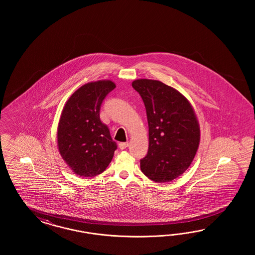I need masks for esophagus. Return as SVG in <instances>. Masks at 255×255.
<instances>
[{"instance_id": "34e87169", "label": "esophagus", "mask_w": 255, "mask_h": 255, "mask_svg": "<svg viewBox=\"0 0 255 255\" xmlns=\"http://www.w3.org/2000/svg\"><path fill=\"white\" fill-rule=\"evenodd\" d=\"M128 146H129V143H128V142H122V143L119 144V147H120L121 149H125Z\"/></svg>"}]
</instances>
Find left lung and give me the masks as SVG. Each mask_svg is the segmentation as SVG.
Instances as JSON below:
<instances>
[{"label": "left lung", "instance_id": "8db88e82", "mask_svg": "<svg viewBox=\"0 0 255 255\" xmlns=\"http://www.w3.org/2000/svg\"><path fill=\"white\" fill-rule=\"evenodd\" d=\"M131 86L144 102L148 124V150L140 167L155 182H168L182 175L196 154L197 118L185 96L159 80L141 78Z\"/></svg>", "mask_w": 255, "mask_h": 255}]
</instances>
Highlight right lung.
<instances>
[{"instance_id": "1", "label": "right lung", "mask_w": 255, "mask_h": 255, "mask_svg": "<svg viewBox=\"0 0 255 255\" xmlns=\"http://www.w3.org/2000/svg\"><path fill=\"white\" fill-rule=\"evenodd\" d=\"M116 88L111 80L87 83L70 96L58 125L59 152L71 170L80 177L103 173L111 162L117 144L100 120L101 105Z\"/></svg>"}]
</instances>
